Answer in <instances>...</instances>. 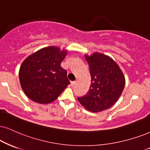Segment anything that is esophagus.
Listing matches in <instances>:
<instances>
[{"label": "esophagus", "instance_id": "obj_1", "mask_svg": "<svg viewBox=\"0 0 150 150\" xmlns=\"http://www.w3.org/2000/svg\"><path fill=\"white\" fill-rule=\"evenodd\" d=\"M76 83V81H71V86L72 87H74V86H75Z\"/></svg>", "mask_w": 150, "mask_h": 150}]
</instances>
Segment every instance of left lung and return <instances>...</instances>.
<instances>
[{"instance_id": "obj_1", "label": "left lung", "mask_w": 150, "mask_h": 150, "mask_svg": "<svg viewBox=\"0 0 150 150\" xmlns=\"http://www.w3.org/2000/svg\"><path fill=\"white\" fill-rule=\"evenodd\" d=\"M91 76L89 90L78 100L87 110L100 112L111 107L119 99L125 79L119 66L111 58L95 53L86 55Z\"/></svg>"}]
</instances>
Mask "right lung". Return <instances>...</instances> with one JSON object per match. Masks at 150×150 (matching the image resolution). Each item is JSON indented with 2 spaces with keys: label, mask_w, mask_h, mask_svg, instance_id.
<instances>
[{
  "label": "right lung",
  "mask_w": 150,
  "mask_h": 150,
  "mask_svg": "<svg viewBox=\"0 0 150 150\" xmlns=\"http://www.w3.org/2000/svg\"><path fill=\"white\" fill-rule=\"evenodd\" d=\"M67 52L49 47L34 53L23 61L19 80L25 95L40 103H49L58 98L70 81L61 62Z\"/></svg>",
  "instance_id": "obj_1"
}]
</instances>
